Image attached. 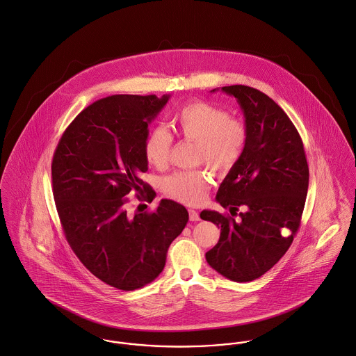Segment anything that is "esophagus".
Listing matches in <instances>:
<instances>
[{"label": "esophagus", "mask_w": 356, "mask_h": 356, "mask_svg": "<svg viewBox=\"0 0 356 356\" xmlns=\"http://www.w3.org/2000/svg\"><path fill=\"white\" fill-rule=\"evenodd\" d=\"M188 213H190V221H193V222H197V221L200 220V218H199V213H197V210H193V209H190V210H188Z\"/></svg>", "instance_id": "34e87169"}]
</instances>
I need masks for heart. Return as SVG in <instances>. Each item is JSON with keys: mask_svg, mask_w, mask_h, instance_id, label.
<instances>
[{"mask_svg": "<svg viewBox=\"0 0 356 356\" xmlns=\"http://www.w3.org/2000/svg\"><path fill=\"white\" fill-rule=\"evenodd\" d=\"M176 132L186 140L195 142V163L206 165L217 175L231 172L241 159L248 142V129L240 119L217 105L193 101L183 105L173 116ZM173 147V136L162 127L149 131L145 159L154 168H165ZM162 190L168 197L187 204L200 203L210 188V176L203 169L180 170L166 176Z\"/></svg>", "mask_w": 356, "mask_h": 356, "instance_id": "1", "label": "heart"}]
</instances>
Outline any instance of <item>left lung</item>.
Listing matches in <instances>:
<instances>
[{"label":"left lung","instance_id":"1","mask_svg":"<svg viewBox=\"0 0 356 356\" xmlns=\"http://www.w3.org/2000/svg\"><path fill=\"white\" fill-rule=\"evenodd\" d=\"M221 90L236 98L248 142L216 197L232 217L213 210L200 213L202 220L221 228L206 261L220 275L247 282L272 269L292 244L307 197L309 165L296 127L272 98L241 84ZM238 207L245 211L236 222Z\"/></svg>","mask_w":356,"mask_h":356}]
</instances>
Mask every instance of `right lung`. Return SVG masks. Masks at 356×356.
Here are the masks:
<instances>
[{"label":"right lung","instance_id":"add662e5","mask_svg":"<svg viewBox=\"0 0 356 356\" xmlns=\"http://www.w3.org/2000/svg\"><path fill=\"white\" fill-rule=\"evenodd\" d=\"M169 95H111L83 109L64 131L51 161V188L65 238L80 262L122 291L159 277L170 243L188 222L187 209L162 199L154 211L129 214L131 191H154L143 143Z\"/></svg>","mask_w":356,"mask_h":356}]
</instances>
